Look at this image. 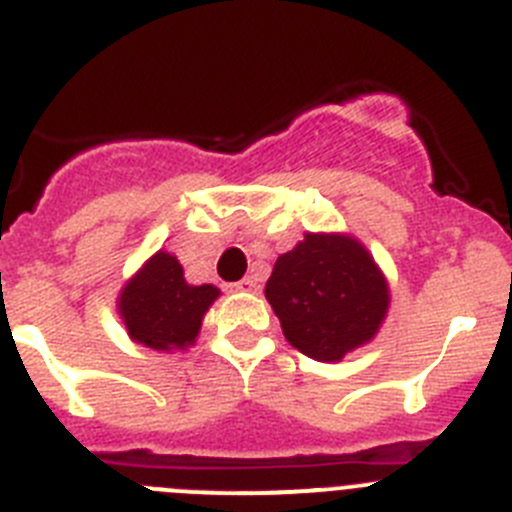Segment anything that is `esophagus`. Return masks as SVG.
<instances>
[{
    "label": "esophagus",
    "instance_id": "obj_1",
    "mask_svg": "<svg viewBox=\"0 0 512 512\" xmlns=\"http://www.w3.org/2000/svg\"><path fill=\"white\" fill-rule=\"evenodd\" d=\"M232 290H239V293H257L260 283H257V278H242L239 283L232 285Z\"/></svg>",
    "mask_w": 512,
    "mask_h": 512
}]
</instances>
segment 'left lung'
<instances>
[{"instance_id":"1","label":"left lung","mask_w":512,"mask_h":512,"mask_svg":"<svg viewBox=\"0 0 512 512\" xmlns=\"http://www.w3.org/2000/svg\"><path fill=\"white\" fill-rule=\"evenodd\" d=\"M265 298L298 352L339 362L377 334L390 306L388 280L347 234H311L278 257Z\"/></svg>"}]
</instances>
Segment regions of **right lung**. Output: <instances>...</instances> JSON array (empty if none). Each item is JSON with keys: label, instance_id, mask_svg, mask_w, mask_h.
<instances>
[{"label": "right lung", "instance_id": "1", "mask_svg": "<svg viewBox=\"0 0 512 512\" xmlns=\"http://www.w3.org/2000/svg\"><path fill=\"white\" fill-rule=\"evenodd\" d=\"M216 298L219 288L186 283L181 262L160 250L127 280L117 306L132 342L170 352L196 342L204 313Z\"/></svg>", "mask_w": 512, "mask_h": 512}]
</instances>
